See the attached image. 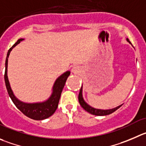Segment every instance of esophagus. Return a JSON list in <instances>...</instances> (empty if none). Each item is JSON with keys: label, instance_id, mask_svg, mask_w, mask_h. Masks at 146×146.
Returning a JSON list of instances; mask_svg holds the SVG:
<instances>
[{"label": "esophagus", "instance_id": "obj_1", "mask_svg": "<svg viewBox=\"0 0 146 146\" xmlns=\"http://www.w3.org/2000/svg\"><path fill=\"white\" fill-rule=\"evenodd\" d=\"M72 72L74 73V74H78L79 72H80V68L78 66H74L72 69Z\"/></svg>", "mask_w": 146, "mask_h": 146}]
</instances>
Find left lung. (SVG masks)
Wrapping results in <instances>:
<instances>
[{
  "label": "left lung",
  "mask_w": 146,
  "mask_h": 146,
  "mask_svg": "<svg viewBox=\"0 0 146 146\" xmlns=\"http://www.w3.org/2000/svg\"><path fill=\"white\" fill-rule=\"evenodd\" d=\"M127 41L130 44V41L128 40V38H127ZM82 86L81 89H80V94H79V102H80V105L82 107L83 109L85 110L87 112H88L89 113L92 114V115H98V116H104V115H108L112 113L115 111L117 110L118 108H120V107L123 105H120L119 106L116 107L115 108H112V109H109V110H102V109H97V108H94L93 107H91L90 105L87 103V102L84 101V98H83V95H82Z\"/></svg>",
  "instance_id": "1"
}]
</instances>
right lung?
<instances>
[{"instance_id":"1","label":"right lung","mask_w":146,"mask_h":146,"mask_svg":"<svg viewBox=\"0 0 146 146\" xmlns=\"http://www.w3.org/2000/svg\"><path fill=\"white\" fill-rule=\"evenodd\" d=\"M23 38H20L18 40L13 46L10 48L7 54L6 59H5V70L4 79H5V86H6L7 91H8L9 97L12 100L14 105L16 108L19 110L21 112H23L25 115L33 120H42L46 119L51 116L55 112L56 110L57 109L58 104H59V99H60L61 94H62V90L65 85L66 80L70 74L69 71H66L64 73L59 76L56 81L54 83L53 87H52V92L49 98L45 101L39 102H25L20 100L15 96L14 93L12 90L11 84H10L9 80L8 77V56H9L11 51L16 45L19 44L21 41H23Z\"/></svg>"}]
</instances>
